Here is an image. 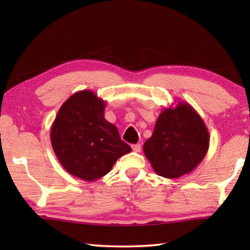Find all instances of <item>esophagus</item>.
<instances>
[{
    "label": "esophagus",
    "mask_w": 250,
    "mask_h": 250,
    "mask_svg": "<svg viewBox=\"0 0 250 250\" xmlns=\"http://www.w3.org/2000/svg\"><path fill=\"white\" fill-rule=\"evenodd\" d=\"M131 147H132V150L134 152H140L141 151V146L140 145H133Z\"/></svg>",
    "instance_id": "esophagus-1"
}]
</instances>
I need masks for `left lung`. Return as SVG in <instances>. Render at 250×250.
I'll list each match as a JSON object with an SVG mask.
<instances>
[{
	"label": "left lung",
	"mask_w": 250,
	"mask_h": 250,
	"mask_svg": "<svg viewBox=\"0 0 250 250\" xmlns=\"http://www.w3.org/2000/svg\"><path fill=\"white\" fill-rule=\"evenodd\" d=\"M208 146V130L201 116L191 104L179 101L160 113L143 152L156 174L177 179L202 162Z\"/></svg>",
	"instance_id": "left-lung-1"
}]
</instances>
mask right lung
I'll list each match as a JSON object with an SVG mask.
<instances>
[{
    "label": "right lung",
    "mask_w": 250,
    "mask_h": 250,
    "mask_svg": "<svg viewBox=\"0 0 250 250\" xmlns=\"http://www.w3.org/2000/svg\"><path fill=\"white\" fill-rule=\"evenodd\" d=\"M105 101L91 90L71 95L50 128V142L62 167L92 182L111 171L120 156L131 152L115 125L104 119Z\"/></svg>",
    "instance_id": "obj_1"
}]
</instances>
